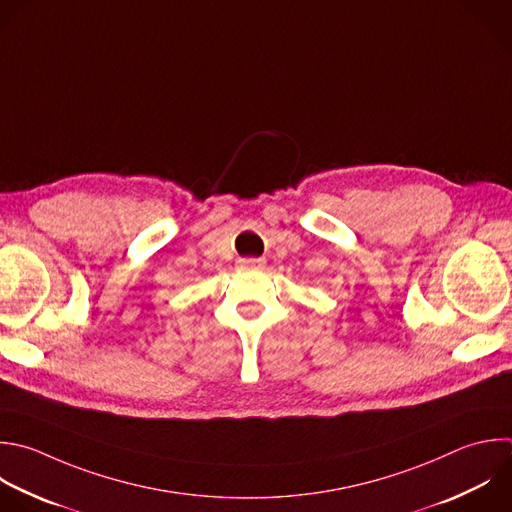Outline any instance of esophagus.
<instances>
[{"mask_svg": "<svg viewBox=\"0 0 512 512\" xmlns=\"http://www.w3.org/2000/svg\"><path fill=\"white\" fill-rule=\"evenodd\" d=\"M238 264L246 266V268H264L266 260L264 258H240Z\"/></svg>", "mask_w": 512, "mask_h": 512, "instance_id": "1", "label": "esophagus"}]
</instances>
